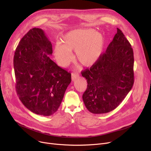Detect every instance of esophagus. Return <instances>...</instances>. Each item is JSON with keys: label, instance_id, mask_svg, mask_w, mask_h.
Masks as SVG:
<instances>
[{"label": "esophagus", "instance_id": "esophagus-1", "mask_svg": "<svg viewBox=\"0 0 151 151\" xmlns=\"http://www.w3.org/2000/svg\"><path fill=\"white\" fill-rule=\"evenodd\" d=\"M78 76H79L78 74L72 73H71V80H72V81H74L75 79L77 78Z\"/></svg>", "mask_w": 151, "mask_h": 151}]
</instances>
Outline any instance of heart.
<instances>
[{
  "mask_svg": "<svg viewBox=\"0 0 151 151\" xmlns=\"http://www.w3.org/2000/svg\"><path fill=\"white\" fill-rule=\"evenodd\" d=\"M104 46V37L94 29H75L62 37L61 45L54 47V55L59 64L65 66L72 58L70 51H75L79 62L85 67H91L100 58Z\"/></svg>",
  "mask_w": 151,
  "mask_h": 151,
  "instance_id": "1",
  "label": "heart"
}]
</instances>
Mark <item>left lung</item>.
<instances>
[{
	"label": "left lung",
	"instance_id": "obj_1",
	"mask_svg": "<svg viewBox=\"0 0 151 151\" xmlns=\"http://www.w3.org/2000/svg\"><path fill=\"white\" fill-rule=\"evenodd\" d=\"M133 64L132 46L117 28L105 52L91 68L81 72L88 82L83 100L91 113H106L119 105L133 85Z\"/></svg>",
	"mask_w": 151,
	"mask_h": 151
}]
</instances>
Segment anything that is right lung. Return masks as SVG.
I'll return each instance as SVG.
<instances>
[{
  "instance_id": "right-lung-1",
  "label": "right lung",
  "mask_w": 151,
  "mask_h": 151,
  "mask_svg": "<svg viewBox=\"0 0 151 151\" xmlns=\"http://www.w3.org/2000/svg\"><path fill=\"white\" fill-rule=\"evenodd\" d=\"M52 53L44 31L35 27L22 38L13 59L19 100L30 111L46 116L57 111L71 81V73L50 59Z\"/></svg>"
}]
</instances>
